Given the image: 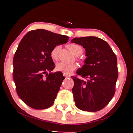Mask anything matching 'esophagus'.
<instances>
[{
	"instance_id": "esophagus-1",
	"label": "esophagus",
	"mask_w": 133,
	"mask_h": 133,
	"mask_svg": "<svg viewBox=\"0 0 133 133\" xmlns=\"http://www.w3.org/2000/svg\"><path fill=\"white\" fill-rule=\"evenodd\" d=\"M64 77H66V78H69V77H70V76L66 75V74H64Z\"/></svg>"
}]
</instances>
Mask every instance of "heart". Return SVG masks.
Returning <instances> with one entry per match:
<instances>
[{
  "instance_id": "obj_1",
  "label": "heart",
  "mask_w": 133,
  "mask_h": 133,
  "mask_svg": "<svg viewBox=\"0 0 133 133\" xmlns=\"http://www.w3.org/2000/svg\"><path fill=\"white\" fill-rule=\"evenodd\" d=\"M67 48L75 56H79L83 53V48L80 45L76 44H69L67 45ZM60 47V46H56L51 50L50 52V56L54 60L58 59V52H59ZM77 64L75 63H68L60 62L56 64V69L58 71L69 75L72 73L77 68Z\"/></svg>"
}]
</instances>
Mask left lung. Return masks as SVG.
<instances>
[{"mask_svg": "<svg viewBox=\"0 0 133 133\" xmlns=\"http://www.w3.org/2000/svg\"><path fill=\"white\" fill-rule=\"evenodd\" d=\"M71 43L85 49L84 64L77 74L85 79L71 76L75 82L72 92L78 109L95 112L109 104L115 93L118 78L117 60L109 44L100 38L76 37Z\"/></svg>", "mask_w": 133, "mask_h": 133, "instance_id": "8db88e82", "label": "left lung"}]
</instances>
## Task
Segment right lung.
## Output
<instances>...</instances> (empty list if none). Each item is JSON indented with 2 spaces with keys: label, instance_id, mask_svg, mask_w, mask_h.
Wrapping results in <instances>:
<instances>
[{
  "label": "right lung",
  "instance_id": "add662e5",
  "mask_svg": "<svg viewBox=\"0 0 133 133\" xmlns=\"http://www.w3.org/2000/svg\"><path fill=\"white\" fill-rule=\"evenodd\" d=\"M69 38L37 29L29 31L20 42L13 57V80L18 96L29 107L42 110L53 104L65 77L62 72H51L55 65L50 52Z\"/></svg>",
  "mask_w": 133,
  "mask_h": 133
}]
</instances>
